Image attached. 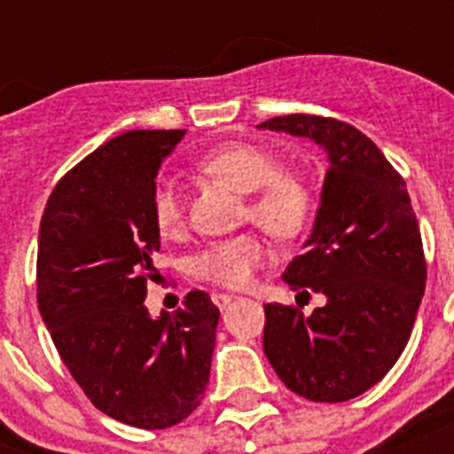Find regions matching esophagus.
I'll return each mask as SVG.
<instances>
[{"instance_id":"esophagus-1","label":"esophagus","mask_w":454,"mask_h":454,"mask_svg":"<svg viewBox=\"0 0 454 454\" xmlns=\"http://www.w3.org/2000/svg\"><path fill=\"white\" fill-rule=\"evenodd\" d=\"M233 294H226V292H214L212 294V301L216 303V306H219L221 310L223 309H228V306H231V301H233Z\"/></svg>"}]
</instances>
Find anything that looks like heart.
<instances>
[{
    "label": "heart",
    "instance_id": "heart-1",
    "mask_svg": "<svg viewBox=\"0 0 454 454\" xmlns=\"http://www.w3.org/2000/svg\"><path fill=\"white\" fill-rule=\"evenodd\" d=\"M198 169L247 195L245 219H254L276 238L290 240L303 233L313 216L316 198L297 174L283 171L270 153L247 144L221 145L198 160ZM153 226L162 238L184 231V198L171 181H160L151 195ZM269 259V247L256 233H242L207 245L192 259V276L205 283L242 290Z\"/></svg>",
    "mask_w": 454,
    "mask_h": 454
}]
</instances>
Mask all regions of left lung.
<instances>
[{
	"mask_svg": "<svg viewBox=\"0 0 454 454\" xmlns=\"http://www.w3.org/2000/svg\"><path fill=\"white\" fill-rule=\"evenodd\" d=\"M259 129L310 138L330 160L306 252L283 273L292 290L325 294V306L303 316L266 303L263 351L294 394L351 401L394 367L427 287L408 188L363 131L334 117L283 115Z\"/></svg>",
	"mask_w": 454,
	"mask_h": 454,
	"instance_id": "left-lung-1",
	"label": "left lung"
}]
</instances>
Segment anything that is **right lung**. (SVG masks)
<instances>
[{
    "instance_id": "right-lung-1",
    "label": "right lung",
    "mask_w": 454,
    "mask_h": 454,
    "mask_svg": "<svg viewBox=\"0 0 454 454\" xmlns=\"http://www.w3.org/2000/svg\"><path fill=\"white\" fill-rule=\"evenodd\" d=\"M185 129L110 138L53 188L39 223L37 303L60 358L103 415L167 429L200 405L219 309L192 290L174 313L144 306L155 276L151 195Z\"/></svg>"
}]
</instances>
